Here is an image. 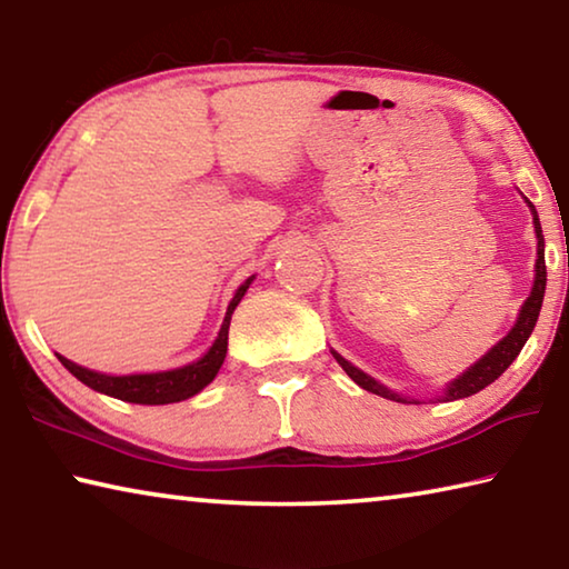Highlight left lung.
Segmentation results:
<instances>
[{
	"mask_svg": "<svg viewBox=\"0 0 569 569\" xmlns=\"http://www.w3.org/2000/svg\"><path fill=\"white\" fill-rule=\"evenodd\" d=\"M529 208H532V216H535V233H537V273H535V286H532V293H529V298L522 306V311H519V319L515 323V329L509 331L502 341H499L492 351L481 356V359L471 366L469 371L461 373L459 379H455L447 387V393L445 399L447 401H455V399H465V397H471V393L481 391L485 387H489L495 379L502 377V373L509 369V363H512L519 351H522V346L527 343L529 333L535 331V323H537V316H539V308H542V298H545V286H547V266H545V238H542V226H539V218H537V210L535 206L529 203ZM333 359L341 363V369L349 373V377L359 383L361 389L377 393V397H383V399H391V401H401V403H411L409 399L399 397V393L389 391L387 387H381L379 381H373L371 377H366L363 371L356 369V366H351L349 361L343 359V356H339L336 351Z\"/></svg>",
	"mask_w": 569,
	"mask_h": 569,
	"instance_id": "1",
	"label": "left lung"
}]
</instances>
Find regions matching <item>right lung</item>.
<instances>
[{
  "mask_svg": "<svg viewBox=\"0 0 569 569\" xmlns=\"http://www.w3.org/2000/svg\"><path fill=\"white\" fill-rule=\"evenodd\" d=\"M250 281L238 288L233 301L228 306V313L223 319V326H220V333L216 343L210 346V351L203 356V359L192 361L182 369H172V371H160V373H132V377H108V373H98L90 369H82L72 361H67L64 356H57L62 361V366L72 377L80 379L82 383H88L90 389L108 393V397H114L120 401H130V403H176V401H186L190 397H196L200 389H206L210 381L216 379V373L220 366H223L226 351H228V329H230V316H233L236 306L240 303V298L246 296Z\"/></svg>",
  "mask_w": 569,
  "mask_h": 569,
  "instance_id": "1",
  "label": "right lung"
}]
</instances>
